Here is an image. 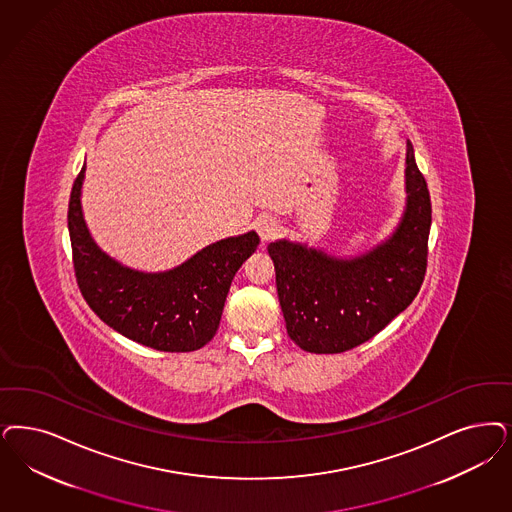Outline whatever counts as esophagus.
<instances>
[{
    "label": "esophagus",
    "instance_id": "esophagus-1",
    "mask_svg": "<svg viewBox=\"0 0 512 512\" xmlns=\"http://www.w3.org/2000/svg\"><path fill=\"white\" fill-rule=\"evenodd\" d=\"M255 229H257L259 236H261V242L266 244V242L274 240V238L280 234L282 227H280V223H278L276 219H272V217H261V219H257Z\"/></svg>",
    "mask_w": 512,
    "mask_h": 512
}]
</instances>
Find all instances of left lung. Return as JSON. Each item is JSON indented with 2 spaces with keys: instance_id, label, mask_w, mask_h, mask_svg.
Instances as JSON below:
<instances>
[{
  "instance_id": "obj_1",
  "label": "left lung",
  "mask_w": 512,
  "mask_h": 512,
  "mask_svg": "<svg viewBox=\"0 0 512 512\" xmlns=\"http://www.w3.org/2000/svg\"><path fill=\"white\" fill-rule=\"evenodd\" d=\"M405 210L386 240L340 257L295 240L268 244L289 338L310 353L352 350L380 333L420 291L431 200L406 140Z\"/></svg>"
}]
</instances>
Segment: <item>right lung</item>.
Instances as JSON below:
<instances>
[{"label":"right lung","instance_id":"obj_1","mask_svg":"<svg viewBox=\"0 0 512 512\" xmlns=\"http://www.w3.org/2000/svg\"><path fill=\"white\" fill-rule=\"evenodd\" d=\"M83 166L68 210L73 266L94 314L113 331L159 352H194L212 340L238 268L259 246L255 230L202 247L185 263L143 272L119 263L92 238L83 204Z\"/></svg>","mask_w":512,"mask_h":512}]
</instances>
